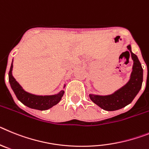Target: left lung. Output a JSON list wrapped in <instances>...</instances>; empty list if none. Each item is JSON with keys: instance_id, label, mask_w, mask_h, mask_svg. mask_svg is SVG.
<instances>
[{"instance_id": "obj_1", "label": "left lung", "mask_w": 149, "mask_h": 149, "mask_svg": "<svg viewBox=\"0 0 149 149\" xmlns=\"http://www.w3.org/2000/svg\"><path fill=\"white\" fill-rule=\"evenodd\" d=\"M129 50V55H131L134 61L133 70L130 74V78L123 87L109 95H96L89 94L90 99L95 104L107 111H115L126 107L133 101L136 94L142 88L143 79V70L136 55L132 52L131 46H127Z\"/></svg>"}]
</instances>
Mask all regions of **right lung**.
Instances as JSON below:
<instances>
[{
    "label": "right lung",
    "mask_w": 149,
    "mask_h": 149,
    "mask_svg": "<svg viewBox=\"0 0 149 149\" xmlns=\"http://www.w3.org/2000/svg\"><path fill=\"white\" fill-rule=\"evenodd\" d=\"M13 65L12 62L10 72H9V82L16 97L24 105L29 108L34 109L46 110L60 102L64 94V91L63 90L61 91L58 94H54V95H45V96L36 95V94H31L25 91L13 76ZM64 88H65V85Z\"/></svg>",
    "instance_id": "add662e5"
}]
</instances>
